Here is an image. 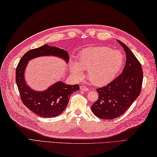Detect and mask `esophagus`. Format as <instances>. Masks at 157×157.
<instances>
[{
	"label": "esophagus",
	"mask_w": 157,
	"mask_h": 157,
	"mask_svg": "<svg viewBox=\"0 0 157 157\" xmlns=\"http://www.w3.org/2000/svg\"><path fill=\"white\" fill-rule=\"evenodd\" d=\"M80 89H81V91H89V89L87 87H85V86H84V85L81 86Z\"/></svg>",
	"instance_id": "obj_1"
}]
</instances>
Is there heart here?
Returning a JSON list of instances; mask_svg holds the SVG:
<instances>
[{
    "label": "heart",
    "mask_w": 157,
    "mask_h": 157,
    "mask_svg": "<svg viewBox=\"0 0 157 157\" xmlns=\"http://www.w3.org/2000/svg\"><path fill=\"white\" fill-rule=\"evenodd\" d=\"M124 61L123 54L107 47H90L83 50L78 63H70V70L76 78L83 76V70H88L87 77L95 85L101 86L115 78Z\"/></svg>",
    "instance_id": "1"
}]
</instances>
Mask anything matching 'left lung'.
Masks as SVG:
<instances>
[{"mask_svg":"<svg viewBox=\"0 0 157 157\" xmlns=\"http://www.w3.org/2000/svg\"><path fill=\"white\" fill-rule=\"evenodd\" d=\"M126 53V63L123 72L108 83L97 89L98 100L91 105L95 116L102 119L119 117L129 108L141 92L143 70L141 63L130 49L121 41Z\"/></svg>","mask_w":157,"mask_h":157,"instance_id":"8db88e82","label":"left lung"}]
</instances>
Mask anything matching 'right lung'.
<instances>
[{"mask_svg": "<svg viewBox=\"0 0 157 157\" xmlns=\"http://www.w3.org/2000/svg\"><path fill=\"white\" fill-rule=\"evenodd\" d=\"M44 56H55L69 60L68 53L56 47L44 44L31 49L22 56L15 71L17 83L21 100L28 109L41 117L50 118L58 116L65 110L73 92L79 90V85H66L62 81L57 82L44 91H36L27 85L24 79V71L28 61Z\"/></svg>", "mask_w": 157, "mask_h": 157, "instance_id": "1", "label": "right lung"}]
</instances>
